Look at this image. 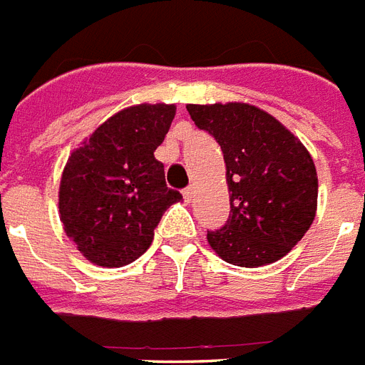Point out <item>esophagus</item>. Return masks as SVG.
Listing matches in <instances>:
<instances>
[{"label":"esophagus","mask_w":365,"mask_h":365,"mask_svg":"<svg viewBox=\"0 0 365 365\" xmlns=\"http://www.w3.org/2000/svg\"><path fill=\"white\" fill-rule=\"evenodd\" d=\"M182 196H185L186 201H192V197L196 196V188H194V186H188V188L182 192Z\"/></svg>","instance_id":"obj_1"}]
</instances>
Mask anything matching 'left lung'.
I'll return each instance as SVG.
<instances>
[{"label":"left lung","instance_id":"8db88e82","mask_svg":"<svg viewBox=\"0 0 365 365\" xmlns=\"http://www.w3.org/2000/svg\"><path fill=\"white\" fill-rule=\"evenodd\" d=\"M186 110L217 139L226 162L230 218L207 233L211 249L239 267L281 260L317 215L319 177L305 145L256 105L188 103Z\"/></svg>","mask_w":365,"mask_h":365}]
</instances>
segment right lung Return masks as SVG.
Segmentation results:
<instances>
[{"instance_id": "1", "label": "right lung", "mask_w": 365, "mask_h": 365, "mask_svg": "<svg viewBox=\"0 0 365 365\" xmlns=\"http://www.w3.org/2000/svg\"><path fill=\"white\" fill-rule=\"evenodd\" d=\"M173 103L118 110L67 158L58 209L77 250L101 267H122L150 247L169 205L182 200L154 158L175 118Z\"/></svg>"}]
</instances>
